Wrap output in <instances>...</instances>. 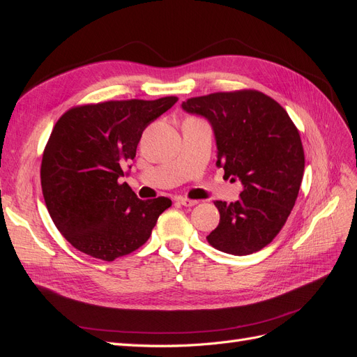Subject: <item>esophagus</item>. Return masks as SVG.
Returning a JSON list of instances; mask_svg holds the SVG:
<instances>
[{
    "label": "esophagus",
    "instance_id": "obj_1",
    "mask_svg": "<svg viewBox=\"0 0 357 357\" xmlns=\"http://www.w3.org/2000/svg\"><path fill=\"white\" fill-rule=\"evenodd\" d=\"M177 201H178V204L185 205V207H193V205L198 204V201H195V199H188V198H178Z\"/></svg>",
    "mask_w": 357,
    "mask_h": 357
}]
</instances>
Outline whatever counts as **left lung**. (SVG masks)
<instances>
[{
    "label": "left lung",
    "mask_w": 357,
    "mask_h": 357,
    "mask_svg": "<svg viewBox=\"0 0 357 357\" xmlns=\"http://www.w3.org/2000/svg\"><path fill=\"white\" fill-rule=\"evenodd\" d=\"M181 107L208 119L218 167L243 183L238 201H214L220 222L207 241L235 256L259 252L282 231L298 198L305 167L298 128L275 100L255 89L195 96Z\"/></svg>",
    "instance_id": "8db88e82"
}]
</instances>
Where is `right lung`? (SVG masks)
<instances>
[{
  "label": "right lung",
  "instance_id": "right-lung-1",
  "mask_svg": "<svg viewBox=\"0 0 357 357\" xmlns=\"http://www.w3.org/2000/svg\"><path fill=\"white\" fill-rule=\"evenodd\" d=\"M177 101L75 105L53 126L41 159V190L53 223L77 250L112 262L150 238L171 199H138L119 177L135 158L146 126Z\"/></svg>",
  "mask_w": 357,
  "mask_h": 357
}]
</instances>
